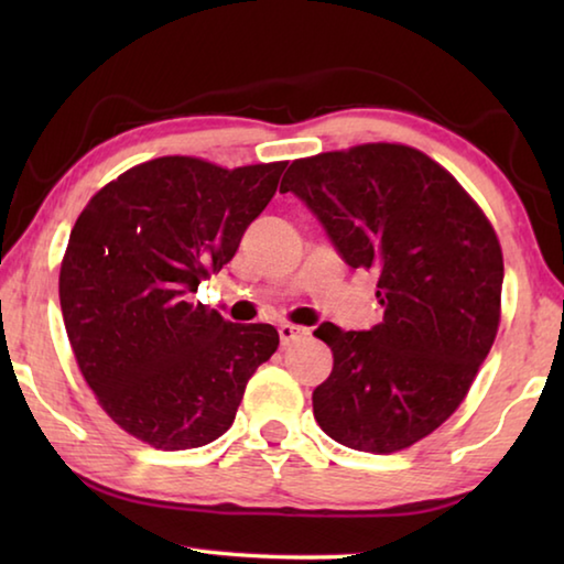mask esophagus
<instances>
[{
    "label": "esophagus",
    "mask_w": 564,
    "mask_h": 564,
    "mask_svg": "<svg viewBox=\"0 0 564 564\" xmlns=\"http://www.w3.org/2000/svg\"><path fill=\"white\" fill-rule=\"evenodd\" d=\"M279 336H281V346H291V343L301 340L308 336V328H301V326H291V323H281L279 326Z\"/></svg>",
    "instance_id": "34e87169"
}]
</instances>
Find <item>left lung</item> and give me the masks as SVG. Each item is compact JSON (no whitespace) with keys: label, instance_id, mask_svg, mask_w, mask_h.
Returning <instances> with one entry per match:
<instances>
[{"label":"left lung","instance_id":"1","mask_svg":"<svg viewBox=\"0 0 564 564\" xmlns=\"http://www.w3.org/2000/svg\"><path fill=\"white\" fill-rule=\"evenodd\" d=\"M291 191L350 269L378 275L383 323L316 330L333 370L313 415L362 453L410 447L451 417L488 358L500 323L502 251L465 188L423 151L362 144L293 161Z\"/></svg>","mask_w":564,"mask_h":564}]
</instances>
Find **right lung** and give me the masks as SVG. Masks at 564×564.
Returning a JSON list of instances; mask_svg holds the SVG:
<instances>
[{
	"label": "right lung",
	"mask_w": 564,
	"mask_h": 564,
	"mask_svg": "<svg viewBox=\"0 0 564 564\" xmlns=\"http://www.w3.org/2000/svg\"><path fill=\"white\" fill-rule=\"evenodd\" d=\"M283 169L161 156L104 186L72 228L59 301L76 362L113 423L159 451L221 437L279 348L269 323L224 321L186 295L234 259Z\"/></svg>",
	"instance_id": "obj_1"
}]
</instances>
